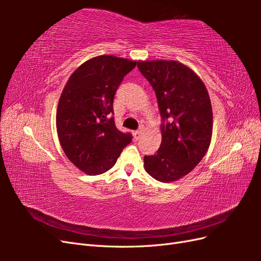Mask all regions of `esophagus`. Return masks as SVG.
I'll list each match as a JSON object with an SVG mask.
<instances>
[{
  "label": "esophagus",
  "mask_w": 261,
  "mask_h": 261,
  "mask_svg": "<svg viewBox=\"0 0 261 261\" xmlns=\"http://www.w3.org/2000/svg\"><path fill=\"white\" fill-rule=\"evenodd\" d=\"M133 137H134V139H139L140 137H141V132L140 130H134L133 132Z\"/></svg>",
  "instance_id": "obj_1"
}]
</instances>
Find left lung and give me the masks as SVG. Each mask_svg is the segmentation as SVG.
Masks as SVG:
<instances>
[{
	"mask_svg": "<svg viewBox=\"0 0 261 261\" xmlns=\"http://www.w3.org/2000/svg\"><path fill=\"white\" fill-rule=\"evenodd\" d=\"M137 67L152 86L162 118L160 148L145 155V169L156 180L174 181L188 174L209 148V94L194 70L177 61H139Z\"/></svg>",
	"mask_w": 261,
	"mask_h": 261,
	"instance_id": "left-lung-1",
	"label": "left lung"
}]
</instances>
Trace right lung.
<instances>
[{
  "label": "right lung",
  "mask_w": 261,
  "mask_h": 261,
  "mask_svg": "<svg viewBox=\"0 0 261 261\" xmlns=\"http://www.w3.org/2000/svg\"><path fill=\"white\" fill-rule=\"evenodd\" d=\"M135 61L100 55L70 75L60 97L57 129L69 161L88 175L107 172L115 164L132 134L116 128L113 100Z\"/></svg>",
  "instance_id": "1"
}]
</instances>
